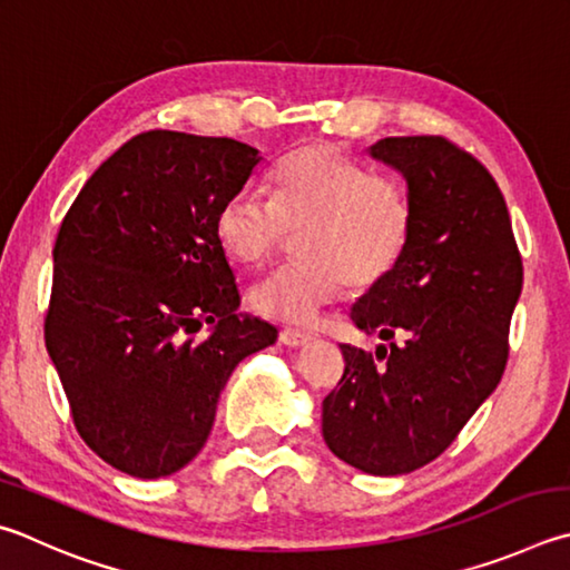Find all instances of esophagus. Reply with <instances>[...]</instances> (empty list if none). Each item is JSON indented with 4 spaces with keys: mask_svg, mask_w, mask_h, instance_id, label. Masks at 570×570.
<instances>
[{
    "mask_svg": "<svg viewBox=\"0 0 570 570\" xmlns=\"http://www.w3.org/2000/svg\"><path fill=\"white\" fill-rule=\"evenodd\" d=\"M314 336L308 334V331H298V328H282L278 331V341L286 346H302V344H308Z\"/></svg>",
    "mask_w": 570,
    "mask_h": 570,
    "instance_id": "34e87169",
    "label": "esophagus"
}]
</instances>
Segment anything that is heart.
<instances>
[{
  "instance_id": "b5f03b06",
  "label": "heart",
  "mask_w": 570,
  "mask_h": 570,
  "mask_svg": "<svg viewBox=\"0 0 570 570\" xmlns=\"http://www.w3.org/2000/svg\"><path fill=\"white\" fill-rule=\"evenodd\" d=\"M298 232V262L276 268L249 292L258 316L312 324L344 284L376 286L396 268L413 232L406 186L368 174L328 144H308L276 164L268 199L239 191L214 219L222 252L242 266H258Z\"/></svg>"
}]
</instances>
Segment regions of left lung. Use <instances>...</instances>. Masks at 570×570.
<instances>
[{
  "label": "left lung",
  "instance_id": "1",
  "mask_svg": "<svg viewBox=\"0 0 570 570\" xmlns=\"http://www.w3.org/2000/svg\"><path fill=\"white\" fill-rule=\"evenodd\" d=\"M368 151L406 177L413 232L351 321L403 341L376 356L341 344L321 431L354 469L399 475L439 459L499 386L523 264L499 184L473 154L446 137H386Z\"/></svg>",
  "mask_w": 570,
  "mask_h": 570
}]
</instances>
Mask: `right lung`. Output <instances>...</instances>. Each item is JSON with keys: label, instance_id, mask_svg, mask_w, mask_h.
I'll use <instances>...</instances> for the list:
<instances>
[{"label": "right lung", "instance_id": "obj_1", "mask_svg": "<svg viewBox=\"0 0 570 570\" xmlns=\"http://www.w3.org/2000/svg\"><path fill=\"white\" fill-rule=\"evenodd\" d=\"M258 151L154 129L91 174L61 222L45 341L87 446L134 479L177 473L209 439L219 393L278 331L236 314L214 219ZM213 331L196 337L200 326Z\"/></svg>", "mask_w": 570, "mask_h": 570}]
</instances>
